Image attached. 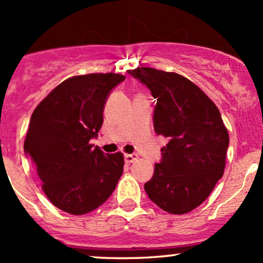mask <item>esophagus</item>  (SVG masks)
<instances>
[{
    "label": "esophagus",
    "mask_w": 263,
    "mask_h": 263,
    "mask_svg": "<svg viewBox=\"0 0 263 263\" xmlns=\"http://www.w3.org/2000/svg\"><path fill=\"white\" fill-rule=\"evenodd\" d=\"M138 156L136 153H132V155H125V162L126 163H134L135 161H137Z\"/></svg>",
    "instance_id": "1"
}]
</instances>
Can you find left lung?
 <instances>
[{
  "instance_id": "1",
  "label": "left lung",
  "mask_w": 263,
  "mask_h": 263,
  "mask_svg": "<svg viewBox=\"0 0 263 263\" xmlns=\"http://www.w3.org/2000/svg\"><path fill=\"white\" fill-rule=\"evenodd\" d=\"M157 99V135L170 142L144 190L162 210L182 215L199 206L222 177L229 132L216 105L183 75L138 66L128 70Z\"/></svg>"
}]
</instances>
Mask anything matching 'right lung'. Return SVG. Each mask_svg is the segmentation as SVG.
I'll return each instance as SVG.
<instances>
[{"label":"right lung","mask_w":263,"mask_h":263,"mask_svg":"<svg viewBox=\"0 0 263 263\" xmlns=\"http://www.w3.org/2000/svg\"><path fill=\"white\" fill-rule=\"evenodd\" d=\"M121 74L68 78L33 111L25 152L53 205L73 215L95 210L110 198L122 176L123 155H104L90 140L101 128L108 93Z\"/></svg>","instance_id":"obj_1"}]
</instances>
